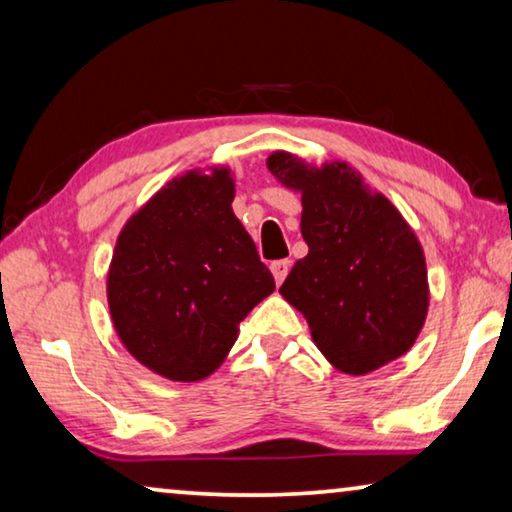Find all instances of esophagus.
<instances>
[{
	"instance_id": "1",
	"label": "esophagus",
	"mask_w": 512,
	"mask_h": 512,
	"mask_svg": "<svg viewBox=\"0 0 512 512\" xmlns=\"http://www.w3.org/2000/svg\"><path fill=\"white\" fill-rule=\"evenodd\" d=\"M287 271H290V259H276V262H271V273H273V278H276L278 285L285 280Z\"/></svg>"
}]
</instances>
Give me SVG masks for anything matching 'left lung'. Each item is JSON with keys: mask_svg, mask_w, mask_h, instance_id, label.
Masks as SVG:
<instances>
[{"mask_svg": "<svg viewBox=\"0 0 512 512\" xmlns=\"http://www.w3.org/2000/svg\"><path fill=\"white\" fill-rule=\"evenodd\" d=\"M266 167L301 192L308 255L280 285L338 371L364 376L413 348L429 308L420 241L385 194L348 162L311 167L283 150Z\"/></svg>", "mask_w": 512, "mask_h": 512, "instance_id": "1", "label": "left lung"}]
</instances>
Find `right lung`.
<instances>
[{
    "label": "right lung",
    "instance_id": "1",
    "mask_svg": "<svg viewBox=\"0 0 512 512\" xmlns=\"http://www.w3.org/2000/svg\"><path fill=\"white\" fill-rule=\"evenodd\" d=\"M232 201L227 167L187 171L115 241L106 280L113 327L129 355L176 383L211 376L241 320L276 290Z\"/></svg>",
    "mask_w": 512,
    "mask_h": 512
}]
</instances>
